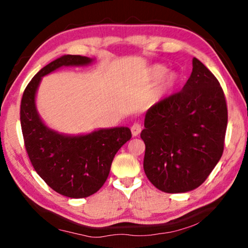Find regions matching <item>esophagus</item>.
I'll return each mask as SVG.
<instances>
[{
  "instance_id": "1",
  "label": "esophagus",
  "mask_w": 248,
  "mask_h": 248,
  "mask_svg": "<svg viewBox=\"0 0 248 248\" xmlns=\"http://www.w3.org/2000/svg\"><path fill=\"white\" fill-rule=\"evenodd\" d=\"M141 131H142L141 124H133L131 125V132H132V136H133V137H138V136H139V134L141 133Z\"/></svg>"
}]
</instances>
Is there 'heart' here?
<instances>
[{"label":"heart","mask_w":248,"mask_h":248,"mask_svg":"<svg viewBox=\"0 0 248 248\" xmlns=\"http://www.w3.org/2000/svg\"><path fill=\"white\" fill-rule=\"evenodd\" d=\"M166 72L167 69L165 66L159 64L154 65L153 68L150 70V78L152 79L153 82H157L162 77L163 78L157 87V92L159 95H165L169 93V92H170L171 89L175 86L176 82H177V78H176V75L174 73H170L166 76L165 74ZM164 75L166 76L165 77H164Z\"/></svg>","instance_id":"heart-1"}]
</instances>
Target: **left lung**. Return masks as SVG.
Here are the masks:
<instances>
[{"label": "left lung", "mask_w": 248, "mask_h": 248, "mask_svg": "<svg viewBox=\"0 0 248 248\" xmlns=\"http://www.w3.org/2000/svg\"><path fill=\"white\" fill-rule=\"evenodd\" d=\"M228 107L217 78L198 59L183 90L153 105L141 139L143 169L157 189L178 194L199 187L220 161Z\"/></svg>", "instance_id": "1"}]
</instances>
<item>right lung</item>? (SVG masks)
Listing matches in <instances>:
<instances>
[{"instance_id": "obj_1", "label": "right lung", "mask_w": 248, "mask_h": 248, "mask_svg": "<svg viewBox=\"0 0 248 248\" xmlns=\"http://www.w3.org/2000/svg\"><path fill=\"white\" fill-rule=\"evenodd\" d=\"M92 61L72 54L52 61L28 83L20 103V125L31 165L50 188L70 198H85L98 191L106 182L116 153L132 137L128 127L64 136L41 121L35 104L41 78L61 66L87 65Z\"/></svg>"}]
</instances>
